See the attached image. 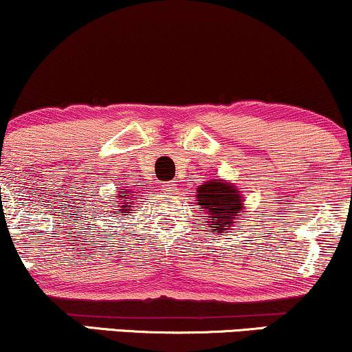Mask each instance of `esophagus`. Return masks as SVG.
<instances>
[{"label":"esophagus","instance_id":"1","mask_svg":"<svg viewBox=\"0 0 352 352\" xmlns=\"http://www.w3.org/2000/svg\"><path fill=\"white\" fill-rule=\"evenodd\" d=\"M162 188H164L167 193H173V192H175L177 185L172 184V182H165V184L162 185Z\"/></svg>","mask_w":352,"mask_h":352}]
</instances>
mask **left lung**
Returning a JSON list of instances; mask_svg holds the SVG:
<instances>
[{
    "label": "left lung",
    "instance_id": "1",
    "mask_svg": "<svg viewBox=\"0 0 352 352\" xmlns=\"http://www.w3.org/2000/svg\"><path fill=\"white\" fill-rule=\"evenodd\" d=\"M245 197L240 190L230 182L213 179L199 185L197 188V205L204 208L207 215L208 232L227 233L230 227H233L238 217L243 212Z\"/></svg>",
    "mask_w": 352,
    "mask_h": 352
}]
</instances>
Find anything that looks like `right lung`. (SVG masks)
Wrapping results in <instances>:
<instances>
[{
    "label": "right lung",
    "instance_id": "add662e5",
    "mask_svg": "<svg viewBox=\"0 0 352 352\" xmlns=\"http://www.w3.org/2000/svg\"><path fill=\"white\" fill-rule=\"evenodd\" d=\"M117 192L120 193V190H117ZM135 193V192H134ZM134 193L131 192V195H119L117 197V200L120 201L119 204V215H127V213H132V208L131 207H134L135 205V199L137 197H134Z\"/></svg>",
    "mask_w": 352,
    "mask_h": 352
}]
</instances>
